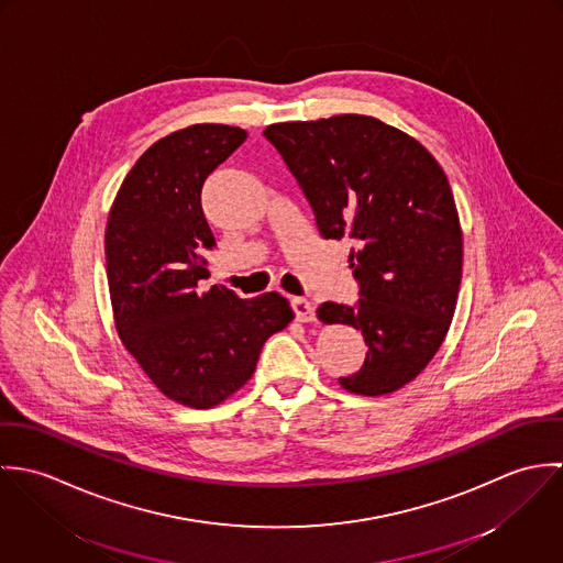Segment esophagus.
Segmentation results:
<instances>
[{
    "mask_svg": "<svg viewBox=\"0 0 563 563\" xmlns=\"http://www.w3.org/2000/svg\"><path fill=\"white\" fill-rule=\"evenodd\" d=\"M290 303H292V312H295L297 321L312 322L317 319V308H314L308 299H303V297H295Z\"/></svg>",
    "mask_w": 563,
    "mask_h": 563,
    "instance_id": "1",
    "label": "esophagus"
}]
</instances>
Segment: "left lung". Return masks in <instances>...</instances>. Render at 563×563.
I'll return each instance as SVG.
<instances>
[{
	"label": "left lung",
	"instance_id": "8db88e82",
	"mask_svg": "<svg viewBox=\"0 0 563 563\" xmlns=\"http://www.w3.org/2000/svg\"><path fill=\"white\" fill-rule=\"evenodd\" d=\"M264 136L299 181L322 239L355 242L349 266L362 299L317 310L368 344L340 386L364 397L399 390L438 353L457 306L464 242L442 166L416 139L364 114L273 123Z\"/></svg>",
	"mask_w": 563,
	"mask_h": 563
}]
</instances>
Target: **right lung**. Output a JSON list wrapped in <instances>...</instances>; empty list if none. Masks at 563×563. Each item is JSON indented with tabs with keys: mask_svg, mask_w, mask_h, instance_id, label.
Here are the masks:
<instances>
[{
	"mask_svg": "<svg viewBox=\"0 0 563 563\" xmlns=\"http://www.w3.org/2000/svg\"><path fill=\"white\" fill-rule=\"evenodd\" d=\"M246 139L197 123L154 143L125 175L106 225V273L121 342L164 397L195 409L230 399L251 379L264 342L295 319L266 292L241 299L208 279L217 242L201 210L206 177Z\"/></svg>",
	"mask_w": 563,
	"mask_h": 563,
	"instance_id": "add662e5",
	"label": "right lung"
}]
</instances>
